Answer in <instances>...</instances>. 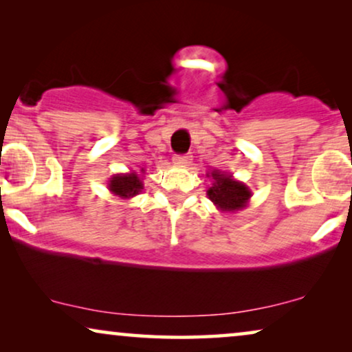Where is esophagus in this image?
I'll use <instances>...</instances> for the list:
<instances>
[{"label":"esophagus","instance_id":"34e87169","mask_svg":"<svg viewBox=\"0 0 352 352\" xmlns=\"http://www.w3.org/2000/svg\"><path fill=\"white\" fill-rule=\"evenodd\" d=\"M190 160H192L190 155H175L173 157V162L179 166H187L190 163Z\"/></svg>","mask_w":352,"mask_h":352}]
</instances>
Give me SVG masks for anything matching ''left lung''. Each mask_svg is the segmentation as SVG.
<instances>
[{
    "mask_svg": "<svg viewBox=\"0 0 352 352\" xmlns=\"http://www.w3.org/2000/svg\"><path fill=\"white\" fill-rule=\"evenodd\" d=\"M208 176L213 177V184L206 190V195L218 206V210L232 213V211L243 210L247 206L252 190L243 182L235 181L230 175H224L218 170Z\"/></svg>",
    "mask_w": 352,
    "mask_h": 352,
    "instance_id": "1",
    "label": "left lung"
}]
</instances>
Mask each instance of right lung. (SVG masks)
I'll return each mask as SVG.
<instances>
[{"mask_svg":"<svg viewBox=\"0 0 352 352\" xmlns=\"http://www.w3.org/2000/svg\"><path fill=\"white\" fill-rule=\"evenodd\" d=\"M141 175H144V170H141ZM141 175H138L136 171L126 173V175H115L109 181V190L122 199L138 195L144 189Z\"/></svg>","mask_w":352,"mask_h":352,"instance_id":"obj_1","label":"right lung"}]
</instances>
